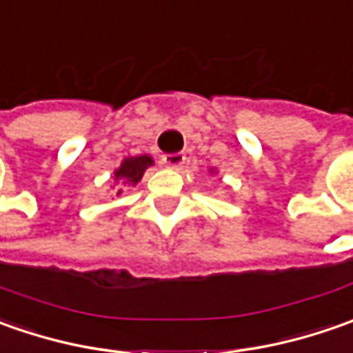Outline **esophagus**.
Segmentation results:
<instances>
[{
	"label": "esophagus",
	"instance_id": "obj_1",
	"mask_svg": "<svg viewBox=\"0 0 353 353\" xmlns=\"http://www.w3.org/2000/svg\"><path fill=\"white\" fill-rule=\"evenodd\" d=\"M161 163L167 167V169L179 170L186 163V155L184 153H167V155L161 157Z\"/></svg>",
	"mask_w": 353,
	"mask_h": 353
}]
</instances>
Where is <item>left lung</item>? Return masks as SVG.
<instances>
[{
  "mask_svg": "<svg viewBox=\"0 0 353 353\" xmlns=\"http://www.w3.org/2000/svg\"><path fill=\"white\" fill-rule=\"evenodd\" d=\"M210 174H216V169H210Z\"/></svg>",
  "mask_w": 353,
  "mask_h": 353,
  "instance_id": "8db88e82",
  "label": "left lung"
}]
</instances>
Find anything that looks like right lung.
I'll return each mask as SVG.
<instances>
[{"mask_svg":"<svg viewBox=\"0 0 353 353\" xmlns=\"http://www.w3.org/2000/svg\"><path fill=\"white\" fill-rule=\"evenodd\" d=\"M155 161L151 155H137V157H125L121 161V165L114 170V186H137L143 179L145 170L153 167ZM123 190H117V196Z\"/></svg>","mask_w":353,"mask_h":353,"instance_id":"obj_1","label":"right lung"}]
</instances>
